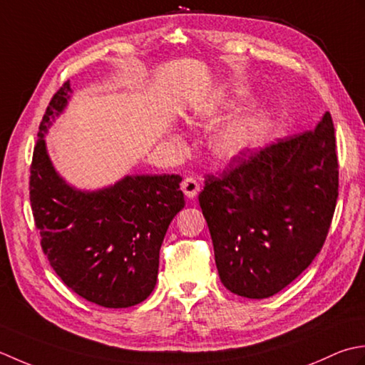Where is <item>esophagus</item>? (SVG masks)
<instances>
[{
  "mask_svg": "<svg viewBox=\"0 0 365 365\" xmlns=\"http://www.w3.org/2000/svg\"><path fill=\"white\" fill-rule=\"evenodd\" d=\"M181 190L184 192L185 197L193 200L200 192V184L197 180H193V178H185V180L181 182Z\"/></svg>",
  "mask_w": 365,
  "mask_h": 365,
  "instance_id": "1",
  "label": "esophagus"
}]
</instances>
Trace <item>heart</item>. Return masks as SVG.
Instances as JSON below:
<instances>
[{
  "label": "heart",
  "mask_w": 365,
  "mask_h": 365,
  "mask_svg": "<svg viewBox=\"0 0 365 365\" xmlns=\"http://www.w3.org/2000/svg\"><path fill=\"white\" fill-rule=\"evenodd\" d=\"M245 96L244 91H233L230 94L214 96L212 101L198 110L197 116L200 121L212 124L219 121L225 111L235 107V103ZM271 118L266 110H250L245 113H240L228 120L224 125L212 133L211 137V151L214 158L219 160H235L247 153L257 141L263 138L267 128H269Z\"/></svg>",
  "instance_id": "heart-1"
}]
</instances>
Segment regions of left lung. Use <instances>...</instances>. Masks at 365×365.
I'll use <instances>...</instances> for the list:
<instances>
[{"label": "left lung", "mask_w": 365, "mask_h": 365, "mask_svg": "<svg viewBox=\"0 0 365 365\" xmlns=\"http://www.w3.org/2000/svg\"><path fill=\"white\" fill-rule=\"evenodd\" d=\"M337 197L329 111L314 130L244 153L220 176L207 175L198 202L224 287L264 299L292 284L322 250Z\"/></svg>", "instance_id": "left-lung-1"}]
</instances>
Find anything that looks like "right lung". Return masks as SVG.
Returning <instances> with one entry per match:
<instances>
[{
    "instance_id": "right-lung-1",
    "label": "right lung",
    "mask_w": 365,
    "mask_h": 365,
    "mask_svg": "<svg viewBox=\"0 0 365 365\" xmlns=\"http://www.w3.org/2000/svg\"><path fill=\"white\" fill-rule=\"evenodd\" d=\"M69 81L51 98L34 146L29 200L43 254L61 280L86 301L125 309L158 282L159 250L184 207L180 175H128L108 187L76 189L51 162L46 133L68 107Z\"/></svg>"
}]
</instances>
